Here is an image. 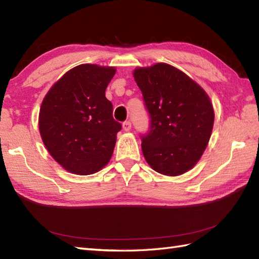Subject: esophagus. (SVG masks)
<instances>
[{
    "instance_id": "1",
    "label": "esophagus",
    "mask_w": 259,
    "mask_h": 259,
    "mask_svg": "<svg viewBox=\"0 0 259 259\" xmlns=\"http://www.w3.org/2000/svg\"><path fill=\"white\" fill-rule=\"evenodd\" d=\"M122 129L124 130V131H129L130 129H131V122L130 121H124V122L122 123Z\"/></svg>"
}]
</instances>
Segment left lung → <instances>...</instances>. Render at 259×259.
Instances as JSON below:
<instances>
[{
  "label": "left lung",
  "mask_w": 259,
  "mask_h": 259,
  "mask_svg": "<svg viewBox=\"0 0 259 259\" xmlns=\"http://www.w3.org/2000/svg\"><path fill=\"white\" fill-rule=\"evenodd\" d=\"M134 78L149 112V131L141 136L149 166L166 176L188 171L210 139L214 113L202 88L167 63L135 70Z\"/></svg>",
  "instance_id": "left-lung-1"
}]
</instances>
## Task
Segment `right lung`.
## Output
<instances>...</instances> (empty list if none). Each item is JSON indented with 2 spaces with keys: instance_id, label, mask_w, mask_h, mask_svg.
I'll return each instance as SVG.
<instances>
[{
  "instance_id": "right-lung-1",
  "label": "right lung",
  "mask_w": 259,
  "mask_h": 259,
  "mask_svg": "<svg viewBox=\"0 0 259 259\" xmlns=\"http://www.w3.org/2000/svg\"><path fill=\"white\" fill-rule=\"evenodd\" d=\"M112 67L81 64L53 84L41 104L38 129L54 160L75 175H92L109 162L121 124L106 89Z\"/></svg>"
}]
</instances>
